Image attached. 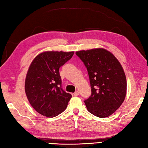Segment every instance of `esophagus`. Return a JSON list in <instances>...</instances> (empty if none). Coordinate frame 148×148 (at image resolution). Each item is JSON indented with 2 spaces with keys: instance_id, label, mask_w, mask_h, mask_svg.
I'll list each match as a JSON object with an SVG mask.
<instances>
[{
  "instance_id": "esophagus-1",
  "label": "esophagus",
  "mask_w": 148,
  "mask_h": 148,
  "mask_svg": "<svg viewBox=\"0 0 148 148\" xmlns=\"http://www.w3.org/2000/svg\"><path fill=\"white\" fill-rule=\"evenodd\" d=\"M73 95H74V96H79V91H76L75 92V93H73Z\"/></svg>"
}]
</instances>
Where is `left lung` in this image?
<instances>
[{
	"label": "left lung",
	"instance_id": "8db88e82",
	"mask_svg": "<svg viewBox=\"0 0 148 148\" xmlns=\"http://www.w3.org/2000/svg\"><path fill=\"white\" fill-rule=\"evenodd\" d=\"M76 55L88 72L91 95L84 100L88 111L105 118L118 110L126 95V75L113 54L104 48L81 50Z\"/></svg>",
	"mask_w": 148,
	"mask_h": 148
}]
</instances>
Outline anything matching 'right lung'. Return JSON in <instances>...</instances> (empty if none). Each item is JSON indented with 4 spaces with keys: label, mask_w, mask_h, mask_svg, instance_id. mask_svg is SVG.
Returning a JSON list of instances; mask_svg holds the SVG:
<instances>
[{
    "label": "right lung",
    "mask_w": 148,
    "mask_h": 148,
    "mask_svg": "<svg viewBox=\"0 0 148 148\" xmlns=\"http://www.w3.org/2000/svg\"><path fill=\"white\" fill-rule=\"evenodd\" d=\"M73 54V51H44L31 63L25 80V92L32 106L43 116H57L66 110L71 98V95L61 88L59 68Z\"/></svg>",
    "instance_id": "add662e5"
}]
</instances>
